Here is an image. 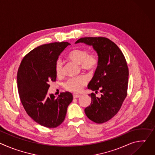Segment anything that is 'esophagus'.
Masks as SVG:
<instances>
[{
	"mask_svg": "<svg viewBox=\"0 0 155 155\" xmlns=\"http://www.w3.org/2000/svg\"><path fill=\"white\" fill-rule=\"evenodd\" d=\"M73 97H74V99H76V98H79L80 97V95H77V94H74L73 96Z\"/></svg>",
	"mask_w": 155,
	"mask_h": 155,
	"instance_id": "esophagus-1",
	"label": "esophagus"
}]
</instances>
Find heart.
Listing matches in <instances>:
<instances>
[{
  "mask_svg": "<svg viewBox=\"0 0 155 155\" xmlns=\"http://www.w3.org/2000/svg\"><path fill=\"white\" fill-rule=\"evenodd\" d=\"M67 57L73 62L80 65L81 69L84 71H94L98 64L97 58L94 53H88L87 50L83 49H74L68 53ZM55 73L58 77L61 76L63 74L62 64L60 60L57 61L55 64ZM87 83V78L82 76L69 79L64 83V86L66 90L74 93H78Z\"/></svg>",
  "mask_w": 155,
  "mask_h": 155,
  "instance_id": "b5f03b06",
  "label": "heart"
}]
</instances>
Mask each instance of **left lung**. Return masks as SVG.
I'll use <instances>...</instances> for the list:
<instances>
[{"label":"left lung","instance_id":"8db88e82","mask_svg":"<svg viewBox=\"0 0 155 155\" xmlns=\"http://www.w3.org/2000/svg\"><path fill=\"white\" fill-rule=\"evenodd\" d=\"M92 46L98 56V65L87 85L89 90H99L100 97L92 93L90 106L84 109L87 117L96 123L113 118L127 96L129 70L125 58L116 44L105 37H84L75 43Z\"/></svg>","mask_w":155,"mask_h":155}]
</instances>
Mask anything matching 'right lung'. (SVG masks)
Here are the masks:
<instances>
[{
    "mask_svg": "<svg viewBox=\"0 0 155 155\" xmlns=\"http://www.w3.org/2000/svg\"><path fill=\"white\" fill-rule=\"evenodd\" d=\"M71 43L54 42L40 45L26 54L18 71L17 86L21 102L28 115L38 124L56 127L64 120L73 99L69 92L55 97L48 94L49 83L56 80L55 64Z\"/></svg>",
    "mask_w": 155,
    "mask_h": 155,
    "instance_id": "add662e5",
    "label": "right lung"
}]
</instances>
